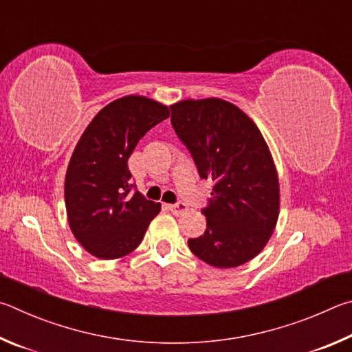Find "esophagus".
Returning a JSON list of instances; mask_svg holds the SVG:
<instances>
[{"label": "esophagus", "mask_w": 352, "mask_h": 352, "mask_svg": "<svg viewBox=\"0 0 352 352\" xmlns=\"http://www.w3.org/2000/svg\"><path fill=\"white\" fill-rule=\"evenodd\" d=\"M168 208L173 214H176V217H179V214H184L188 210L187 206L182 204V202H179V204H171V206H168Z\"/></svg>", "instance_id": "34e87169"}]
</instances>
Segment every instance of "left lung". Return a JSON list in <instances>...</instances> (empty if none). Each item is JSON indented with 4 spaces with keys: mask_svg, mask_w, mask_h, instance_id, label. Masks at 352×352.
Segmentation results:
<instances>
[{
    "mask_svg": "<svg viewBox=\"0 0 352 352\" xmlns=\"http://www.w3.org/2000/svg\"><path fill=\"white\" fill-rule=\"evenodd\" d=\"M171 125L202 179L213 182L207 229L188 248L218 269L238 267L266 248L280 214V181L267 142L250 117L223 98L171 104Z\"/></svg>",
    "mask_w": 352,
    "mask_h": 352,
    "instance_id": "obj_1",
    "label": "left lung"
}]
</instances>
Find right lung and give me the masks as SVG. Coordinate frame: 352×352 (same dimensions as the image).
I'll return each mask as SVG.
<instances>
[{
	"label": "right lung",
	"mask_w": 352,
	"mask_h": 352,
	"mask_svg": "<svg viewBox=\"0 0 352 352\" xmlns=\"http://www.w3.org/2000/svg\"><path fill=\"white\" fill-rule=\"evenodd\" d=\"M170 116L166 104L145 96L108 103L78 139L65 177V204L72 235L100 260L138 248L160 204L131 193L128 159L138 142Z\"/></svg>",
	"instance_id": "obj_1"
}]
</instances>
